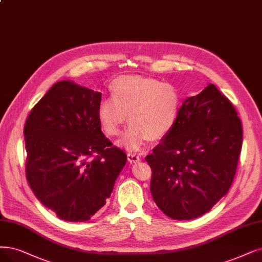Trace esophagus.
I'll return each mask as SVG.
<instances>
[{"label":"esophagus","mask_w":262,"mask_h":262,"mask_svg":"<svg viewBox=\"0 0 262 262\" xmlns=\"http://www.w3.org/2000/svg\"><path fill=\"white\" fill-rule=\"evenodd\" d=\"M128 160H129L130 163H137V162H139L141 160V157L139 155L129 152L128 154Z\"/></svg>","instance_id":"34e87169"}]
</instances>
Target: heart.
<instances>
[{"label":"heart","instance_id":"1","mask_svg":"<svg viewBox=\"0 0 262 262\" xmlns=\"http://www.w3.org/2000/svg\"><path fill=\"white\" fill-rule=\"evenodd\" d=\"M110 89L112 98L99 103L98 117L111 137L121 132L129 117L131 124L117 142L119 146L139 150L149 140H161L173 129L181 108V95L172 83L122 75L111 82Z\"/></svg>","mask_w":262,"mask_h":262}]
</instances>
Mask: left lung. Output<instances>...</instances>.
I'll use <instances>...</instances> for the list:
<instances>
[{
    "mask_svg": "<svg viewBox=\"0 0 262 262\" xmlns=\"http://www.w3.org/2000/svg\"><path fill=\"white\" fill-rule=\"evenodd\" d=\"M242 140L236 111L215 85L188 97L171 132L145 157L157 206L177 221L207 213L233 182Z\"/></svg>",
    "mask_w": 262,
    "mask_h": 262,
    "instance_id": "1",
    "label": "left lung"
}]
</instances>
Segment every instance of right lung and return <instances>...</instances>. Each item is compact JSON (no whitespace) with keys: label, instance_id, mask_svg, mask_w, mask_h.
I'll use <instances>...</instances> for the list:
<instances>
[{"label":"right lung","instance_id":"1","mask_svg":"<svg viewBox=\"0 0 262 262\" xmlns=\"http://www.w3.org/2000/svg\"><path fill=\"white\" fill-rule=\"evenodd\" d=\"M101 99L99 91L58 81L25 124L27 180L37 200L62 221H89L106 203L127 162L102 133Z\"/></svg>","mask_w":262,"mask_h":262}]
</instances>
